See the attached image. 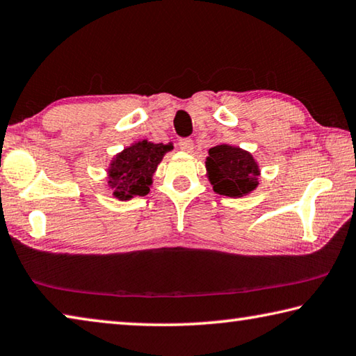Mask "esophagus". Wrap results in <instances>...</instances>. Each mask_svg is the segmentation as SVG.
Returning a JSON list of instances; mask_svg holds the SVG:
<instances>
[{"label": "esophagus", "instance_id": "esophagus-1", "mask_svg": "<svg viewBox=\"0 0 356 356\" xmlns=\"http://www.w3.org/2000/svg\"><path fill=\"white\" fill-rule=\"evenodd\" d=\"M179 147H180V150H184V152H191L193 140H190V138H184V140L179 141Z\"/></svg>", "mask_w": 356, "mask_h": 356}]
</instances>
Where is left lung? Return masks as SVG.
Wrapping results in <instances>:
<instances>
[{
    "label": "left lung",
    "mask_w": 356,
    "mask_h": 356,
    "mask_svg": "<svg viewBox=\"0 0 356 356\" xmlns=\"http://www.w3.org/2000/svg\"><path fill=\"white\" fill-rule=\"evenodd\" d=\"M206 171L213 191L227 197L248 196L259 185L261 168L248 150L221 143L209 149Z\"/></svg>",
    "instance_id": "left-lung-1"
}]
</instances>
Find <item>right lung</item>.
I'll use <instances>...</instances> for the list:
<instances>
[{
	"mask_svg": "<svg viewBox=\"0 0 356 356\" xmlns=\"http://www.w3.org/2000/svg\"><path fill=\"white\" fill-rule=\"evenodd\" d=\"M172 149V143L155 144L141 140L114 155L106 170V182L113 197L130 201L136 196H146L152 186L156 166Z\"/></svg>",
	"mask_w": 356,
	"mask_h": 356,
	"instance_id": "obj_1",
	"label": "right lung"
}]
</instances>
